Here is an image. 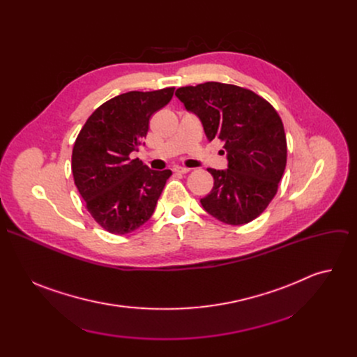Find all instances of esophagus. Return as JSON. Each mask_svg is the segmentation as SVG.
<instances>
[{
    "label": "esophagus",
    "mask_w": 357,
    "mask_h": 357,
    "mask_svg": "<svg viewBox=\"0 0 357 357\" xmlns=\"http://www.w3.org/2000/svg\"><path fill=\"white\" fill-rule=\"evenodd\" d=\"M172 171L176 172V174H188L190 169L186 168V167H179V165H176V167L172 168Z\"/></svg>",
    "instance_id": "obj_1"
}]
</instances>
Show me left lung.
Instances as JSON below:
<instances>
[{"mask_svg":"<svg viewBox=\"0 0 357 357\" xmlns=\"http://www.w3.org/2000/svg\"><path fill=\"white\" fill-rule=\"evenodd\" d=\"M176 97L195 113L209 141L220 139L229 168H209L215 183L202 206L223 223L259 218L274 199L287 165V138L277 110L248 89L206 82L179 87Z\"/></svg>","mask_w":357,"mask_h":357,"instance_id":"1","label":"left lung"}]
</instances>
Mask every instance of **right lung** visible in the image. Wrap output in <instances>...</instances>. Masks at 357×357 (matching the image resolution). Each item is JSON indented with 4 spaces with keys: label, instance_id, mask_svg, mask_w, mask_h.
<instances>
[{
    "label": "right lung",
    "instance_id": "obj_1",
    "mask_svg": "<svg viewBox=\"0 0 357 357\" xmlns=\"http://www.w3.org/2000/svg\"><path fill=\"white\" fill-rule=\"evenodd\" d=\"M175 87L128 91L97 107L72 152L75 185L91 218L113 234L142 226L155 211L169 169L152 171L132 151L146 137L151 116L165 107Z\"/></svg>",
    "mask_w": 357,
    "mask_h": 357
}]
</instances>
